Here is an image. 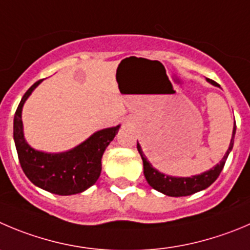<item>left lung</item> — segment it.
<instances>
[{
  "label": "left lung",
  "instance_id": "1",
  "mask_svg": "<svg viewBox=\"0 0 250 250\" xmlns=\"http://www.w3.org/2000/svg\"><path fill=\"white\" fill-rule=\"evenodd\" d=\"M208 81L210 83H212L213 85H218L215 81ZM234 135H236V126L233 127V134H232V140H230L229 147H228L227 152H226L222 161H221L217 166H215L212 169L208 170V172L203 173V174L194 175V177L188 178L168 177V175L162 174V173H159L157 169H154L151 166V163L147 161L145 154L142 153L141 146H140L139 142H137V151L141 154L142 162H144V173L145 177H146L147 183H148L153 189H156L157 191L163 192V194L168 195V196H188V195L195 194V192L200 191V190L206 189V188L210 187V185L217 179L220 173L222 172L223 167H225L226 159H227L230 149L233 148Z\"/></svg>",
  "mask_w": 250,
  "mask_h": 250
}]
</instances>
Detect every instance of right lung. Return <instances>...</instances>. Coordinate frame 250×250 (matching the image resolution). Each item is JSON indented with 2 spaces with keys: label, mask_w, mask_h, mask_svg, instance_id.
<instances>
[{
  "label": "right lung",
  "mask_w": 250,
  "mask_h": 250,
  "mask_svg": "<svg viewBox=\"0 0 250 250\" xmlns=\"http://www.w3.org/2000/svg\"><path fill=\"white\" fill-rule=\"evenodd\" d=\"M42 81L35 82L25 92L14 114L13 139L21 167L33 184L46 191L58 195L78 194L98 180L102 170V156L120 126L97 131L80 146L63 153L35 151L23 136L22 108L33 89Z\"/></svg>",
  "instance_id": "obj_1"
}]
</instances>
